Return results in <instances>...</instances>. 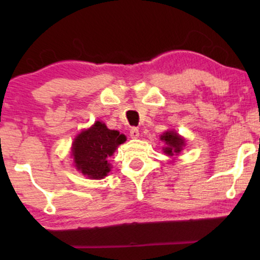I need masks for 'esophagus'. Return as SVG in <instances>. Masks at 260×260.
I'll return each mask as SVG.
<instances>
[{"instance_id":"34e87169","label":"esophagus","mask_w":260,"mask_h":260,"mask_svg":"<svg viewBox=\"0 0 260 260\" xmlns=\"http://www.w3.org/2000/svg\"><path fill=\"white\" fill-rule=\"evenodd\" d=\"M130 136L133 138H138L140 136V130H138V127H131L130 129Z\"/></svg>"}]
</instances>
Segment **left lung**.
<instances>
[{
  "instance_id": "obj_1",
  "label": "left lung",
  "mask_w": 260,
  "mask_h": 260,
  "mask_svg": "<svg viewBox=\"0 0 260 260\" xmlns=\"http://www.w3.org/2000/svg\"><path fill=\"white\" fill-rule=\"evenodd\" d=\"M161 140L165 142L167 147L163 148L166 155L174 156L182 150V147L184 145V140L182 137H180L179 135L174 131H167L161 136Z\"/></svg>"
}]
</instances>
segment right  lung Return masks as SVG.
<instances>
[{
    "label": "right lung",
    "mask_w": 260,
    "mask_h": 260,
    "mask_svg": "<svg viewBox=\"0 0 260 260\" xmlns=\"http://www.w3.org/2000/svg\"><path fill=\"white\" fill-rule=\"evenodd\" d=\"M125 140L118 131L95 122L93 126L78 135L73 142L72 154L77 169L90 179H103L110 172L109 157Z\"/></svg>",
    "instance_id": "right-lung-1"
}]
</instances>
